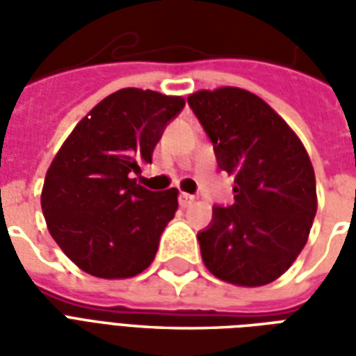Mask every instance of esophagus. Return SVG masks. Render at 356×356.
I'll return each mask as SVG.
<instances>
[{"label": "esophagus", "mask_w": 356, "mask_h": 356, "mask_svg": "<svg viewBox=\"0 0 356 356\" xmlns=\"http://www.w3.org/2000/svg\"><path fill=\"white\" fill-rule=\"evenodd\" d=\"M193 202H194V196H191V194H186V193L179 194V206H181V208H188V206H193Z\"/></svg>", "instance_id": "34e87169"}]
</instances>
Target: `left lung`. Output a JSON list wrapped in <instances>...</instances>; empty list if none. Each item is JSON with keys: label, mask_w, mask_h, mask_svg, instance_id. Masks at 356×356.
<instances>
[{"label": "left lung", "mask_w": 356, "mask_h": 356, "mask_svg": "<svg viewBox=\"0 0 356 356\" xmlns=\"http://www.w3.org/2000/svg\"><path fill=\"white\" fill-rule=\"evenodd\" d=\"M188 106L234 177V204L216 206L198 232L204 265L234 286H265L305 248L316 213L313 163L303 143L267 102L240 88L202 89Z\"/></svg>", "instance_id": "1"}]
</instances>
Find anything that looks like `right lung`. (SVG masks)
Here are the masks:
<instances>
[{
	"label": "right lung",
	"instance_id": "1",
	"mask_svg": "<svg viewBox=\"0 0 356 356\" xmlns=\"http://www.w3.org/2000/svg\"><path fill=\"white\" fill-rule=\"evenodd\" d=\"M183 106V97L120 89L81 118L53 158L43 217L58 248L88 275L131 278L154 261L179 191L152 193L131 175L152 163L165 125Z\"/></svg>",
	"mask_w": 356,
	"mask_h": 356
}]
</instances>
